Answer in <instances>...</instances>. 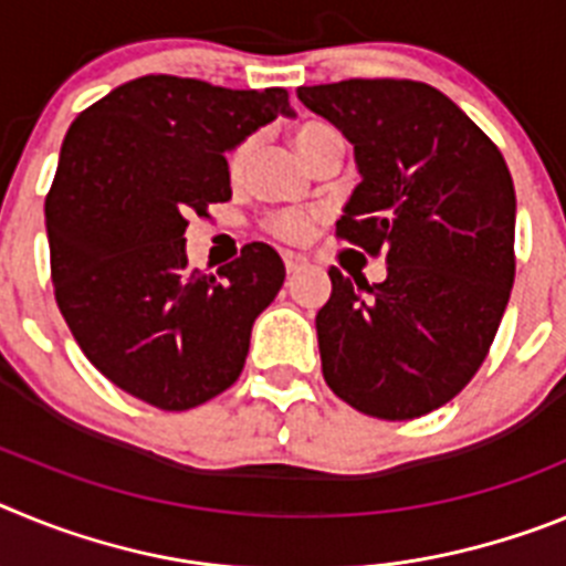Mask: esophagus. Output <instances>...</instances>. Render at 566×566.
Here are the masks:
<instances>
[{
  "instance_id": "1",
  "label": "esophagus",
  "mask_w": 566,
  "mask_h": 566,
  "mask_svg": "<svg viewBox=\"0 0 566 566\" xmlns=\"http://www.w3.org/2000/svg\"><path fill=\"white\" fill-rule=\"evenodd\" d=\"M283 263H286V272L294 274V272H300V269L306 266V258H303V254H297V252H283Z\"/></svg>"
}]
</instances>
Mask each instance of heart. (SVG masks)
<instances>
[{
  "label": "heart",
  "mask_w": 566,
  "mask_h": 566,
  "mask_svg": "<svg viewBox=\"0 0 566 566\" xmlns=\"http://www.w3.org/2000/svg\"><path fill=\"white\" fill-rule=\"evenodd\" d=\"M328 133H337V129L319 122L300 124V127L294 129V144H297L300 155H306L308 149H312L314 144ZM247 153H249L247 142L229 149L227 155L229 175L240 172V167H243V161H247ZM314 223H317V212H308V209H280V212L269 214L266 218V232L274 234L277 240H286V243H303V240L312 234Z\"/></svg>",
  "instance_id": "1"
}]
</instances>
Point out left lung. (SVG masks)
Returning <instances> with one entry per match:
<instances>
[{
	"mask_svg": "<svg viewBox=\"0 0 566 566\" xmlns=\"http://www.w3.org/2000/svg\"><path fill=\"white\" fill-rule=\"evenodd\" d=\"M297 98L354 144L363 181L337 238L388 260L368 283L328 269L317 312L323 377L343 402L402 422L473 379L516 277V189L502 153L437 87L348 78Z\"/></svg>",
	"mask_w": 566,
	"mask_h": 566,
	"instance_id": "8db88e82",
	"label": "left lung"
}]
</instances>
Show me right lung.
<instances>
[{
  "label": "right lung",
  "instance_id": "obj_1",
  "mask_svg": "<svg viewBox=\"0 0 566 566\" xmlns=\"http://www.w3.org/2000/svg\"><path fill=\"white\" fill-rule=\"evenodd\" d=\"M277 115H292L283 87L142 76L64 135L44 201L59 312L109 382L161 411L227 391L283 286L266 243L240 249L218 277L189 269L184 249L189 218L232 198L223 153Z\"/></svg>",
  "mask_w": 566,
  "mask_h": 566
}]
</instances>
